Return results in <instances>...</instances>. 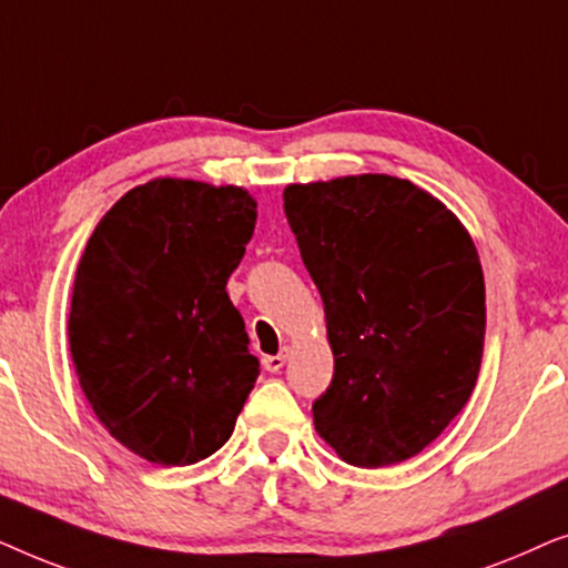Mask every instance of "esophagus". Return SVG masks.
<instances>
[{
    "mask_svg": "<svg viewBox=\"0 0 568 568\" xmlns=\"http://www.w3.org/2000/svg\"><path fill=\"white\" fill-rule=\"evenodd\" d=\"M286 359H290V348H282L276 356H263V367L268 372H278L286 364Z\"/></svg>",
    "mask_w": 568,
    "mask_h": 568,
    "instance_id": "esophagus-1",
    "label": "esophagus"
}]
</instances>
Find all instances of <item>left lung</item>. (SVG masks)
<instances>
[{"label":"left lung","instance_id":"1","mask_svg":"<svg viewBox=\"0 0 568 568\" xmlns=\"http://www.w3.org/2000/svg\"><path fill=\"white\" fill-rule=\"evenodd\" d=\"M284 214L333 352L315 432L356 468L408 460L478 379L486 286L468 230L429 191L383 173L290 183Z\"/></svg>","mask_w":568,"mask_h":568}]
</instances>
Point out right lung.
Returning <instances> with one entry per match:
<instances>
[{"label": "right lung", "mask_w": 568, "mask_h": 568, "mask_svg": "<svg viewBox=\"0 0 568 568\" xmlns=\"http://www.w3.org/2000/svg\"><path fill=\"white\" fill-rule=\"evenodd\" d=\"M240 185L154 178L84 245L69 352L108 434L154 465H193L235 429L258 377L227 278L255 230Z\"/></svg>", "instance_id": "add662e5"}]
</instances>
